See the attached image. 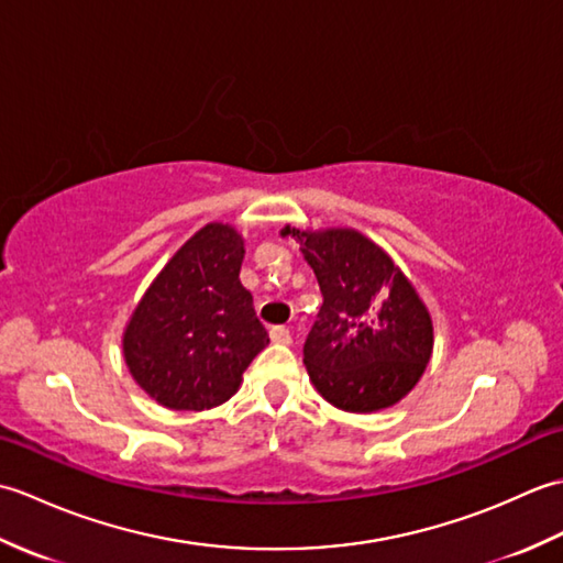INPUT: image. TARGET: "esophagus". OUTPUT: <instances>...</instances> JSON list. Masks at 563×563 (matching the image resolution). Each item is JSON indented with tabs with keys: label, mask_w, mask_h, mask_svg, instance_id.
I'll return each instance as SVG.
<instances>
[{
	"label": "esophagus",
	"mask_w": 563,
	"mask_h": 563,
	"mask_svg": "<svg viewBox=\"0 0 563 563\" xmlns=\"http://www.w3.org/2000/svg\"><path fill=\"white\" fill-rule=\"evenodd\" d=\"M271 341L288 345V343H292V333H290V329H285V327H273L271 329Z\"/></svg>",
	"instance_id": "1"
}]
</instances>
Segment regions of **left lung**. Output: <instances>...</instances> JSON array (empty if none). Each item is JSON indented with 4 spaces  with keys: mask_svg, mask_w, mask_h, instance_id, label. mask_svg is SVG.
<instances>
[{
    "mask_svg": "<svg viewBox=\"0 0 563 563\" xmlns=\"http://www.w3.org/2000/svg\"><path fill=\"white\" fill-rule=\"evenodd\" d=\"M312 266L324 305L305 343L314 389L351 413L399 404L433 355V319L385 249L353 227L285 224Z\"/></svg>",
    "mask_w": 563,
    "mask_h": 563,
    "instance_id": "obj_1",
    "label": "left lung"
}]
</instances>
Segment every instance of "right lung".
Segmentation results:
<instances>
[{"mask_svg":"<svg viewBox=\"0 0 563 563\" xmlns=\"http://www.w3.org/2000/svg\"><path fill=\"white\" fill-rule=\"evenodd\" d=\"M244 236L208 222L166 261L123 331L137 387L172 411H206L234 397L268 345L254 297L239 280Z\"/></svg>","mask_w":563,"mask_h":563,"instance_id":"right-lung-1","label":"right lung"}]
</instances>
